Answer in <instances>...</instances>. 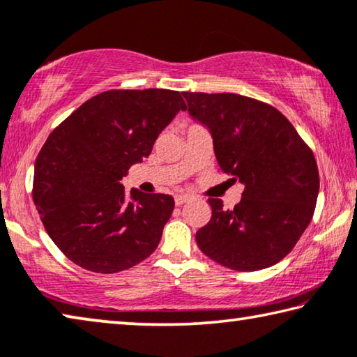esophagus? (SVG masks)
<instances>
[{
    "label": "esophagus",
    "mask_w": 357,
    "mask_h": 357,
    "mask_svg": "<svg viewBox=\"0 0 357 357\" xmlns=\"http://www.w3.org/2000/svg\"><path fill=\"white\" fill-rule=\"evenodd\" d=\"M189 200H190V195H185V194H178V195H174V203H176L178 206H181V205H183V203L189 202Z\"/></svg>",
    "instance_id": "obj_1"
}]
</instances>
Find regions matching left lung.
<instances>
[{
    "instance_id": "obj_1",
    "label": "left lung",
    "mask_w": 357,
    "mask_h": 357,
    "mask_svg": "<svg viewBox=\"0 0 357 357\" xmlns=\"http://www.w3.org/2000/svg\"><path fill=\"white\" fill-rule=\"evenodd\" d=\"M183 95L189 114L211 133L220 172L245 184L234 209L208 199L213 214L197 231V245L231 270L256 271L278 264L313 218L319 194L313 152L267 103L236 93Z\"/></svg>"
}]
</instances>
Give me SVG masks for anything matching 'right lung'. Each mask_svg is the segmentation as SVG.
Wrapping results in <instances>:
<instances>
[{
	"label": "right lung",
	"instance_id": "right-lung-1",
	"mask_svg": "<svg viewBox=\"0 0 357 357\" xmlns=\"http://www.w3.org/2000/svg\"><path fill=\"white\" fill-rule=\"evenodd\" d=\"M179 111L185 103L176 90H107L49 135L33 200L50 238L79 267L117 273L155 251L173 197L132 189L127 199L121 179Z\"/></svg>",
	"mask_w": 357,
	"mask_h": 357
}]
</instances>
